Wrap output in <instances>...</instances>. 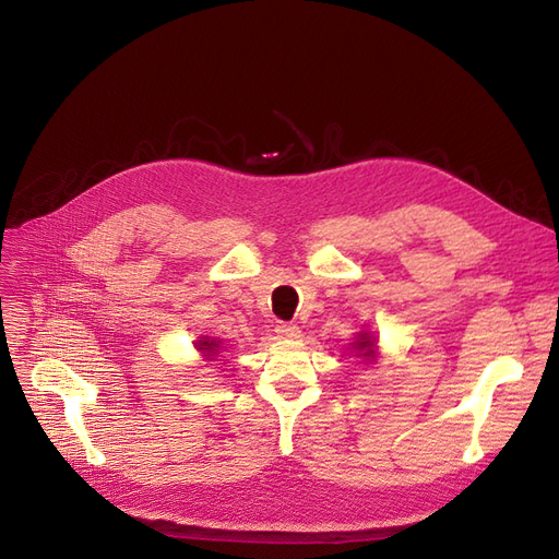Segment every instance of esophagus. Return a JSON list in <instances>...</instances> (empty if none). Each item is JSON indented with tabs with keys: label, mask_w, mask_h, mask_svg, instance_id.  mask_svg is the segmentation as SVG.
I'll list each match as a JSON object with an SVG mask.
<instances>
[{
	"label": "esophagus",
	"mask_w": 559,
	"mask_h": 559,
	"mask_svg": "<svg viewBox=\"0 0 559 559\" xmlns=\"http://www.w3.org/2000/svg\"><path fill=\"white\" fill-rule=\"evenodd\" d=\"M276 335L281 337V340H299L301 337V331H299V326H295V324H281L276 326Z\"/></svg>",
	"instance_id": "34e87169"
}]
</instances>
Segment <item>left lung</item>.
<instances>
[{"instance_id": "1", "label": "left lung", "mask_w": 559, "mask_h": 559, "mask_svg": "<svg viewBox=\"0 0 559 559\" xmlns=\"http://www.w3.org/2000/svg\"><path fill=\"white\" fill-rule=\"evenodd\" d=\"M354 350H356L358 358H365V360L376 358V346H373V340L369 337V333L358 335V340L354 342Z\"/></svg>"}]
</instances>
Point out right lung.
<instances>
[{"instance_id":"obj_1","label":"right lung","mask_w":559,"mask_h":559,"mask_svg":"<svg viewBox=\"0 0 559 559\" xmlns=\"http://www.w3.org/2000/svg\"><path fill=\"white\" fill-rule=\"evenodd\" d=\"M197 348L203 350L205 358H209V360H215L217 350H219V342L211 340V337H201V340H197Z\"/></svg>"}]
</instances>
